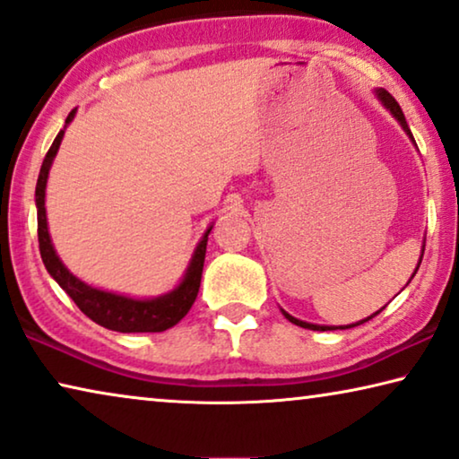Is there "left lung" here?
<instances>
[{
	"instance_id": "1",
	"label": "left lung",
	"mask_w": 459,
	"mask_h": 459,
	"mask_svg": "<svg viewBox=\"0 0 459 459\" xmlns=\"http://www.w3.org/2000/svg\"><path fill=\"white\" fill-rule=\"evenodd\" d=\"M374 95H377L378 98V101L383 103V106L389 109L391 112V116L393 118H395L399 125H402V128L405 131V134H408V137L414 141V137H411V131H410V126H408V122H405V116H403V112H402V108H399V103L395 101V98H393V95L389 93V91H385V89H377V91H374ZM414 145H416V141H414ZM422 255H424V245H422ZM422 255H420V260H418V266H416V270H414V274L418 273V268H420V262H422ZM414 274H411V279H414ZM410 279V281H411ZM383 309V307H380ZM380 309L378 312H374L372 316H368V318H364V320H359V322H356V325H347V326H326V325H312V322H303V320H297V318H293L291 314H287L285 309H281L282 314H285V318L289 320V322H293V325H297V326H301V328H309V331H334V328H341V331H343V328H353V326H358V325H364V322H368L370 318H374V316L377 314H380Z\"/></svg>"
}]
</instances>
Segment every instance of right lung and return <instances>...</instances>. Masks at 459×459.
I'll return each mask as SVG.
<instances>
[{"instance_id": "1", "label": "right lung", "mask_w": 459, "mask_h": 459, "mask_svg": "<svg viewBox=\"0 0 459 459\" xmlns=\"http://www.w3.org/2000/svg\"><path fill=\"white\" fill-rule=\"evenodd\" d=\"M76 109L68 114L66 125L51 143L48 156L41 164V172L37 178L35 189V205H37V235H39V251H41V260L48 268L51 279L60 285L64 291L70 295L79 309L89 316L100 326L109 328L116 333H162L166 328H172L180 322L189 312L193 301L199 293V282H202L204 260H205V245H208V235L214 224H210L208 230L204 232L202 241L197 243L193 251L189 266H186L183 279L172 291L158 297H128L114 291H103L93 285H87L79 276H74L70 270L64 266L60 255L56 254L54 243H51L49 229H48V214H45V186H48L49 170L54 164V158L66 133V126L74 120Z\"/></svg>"}]
</instances>
